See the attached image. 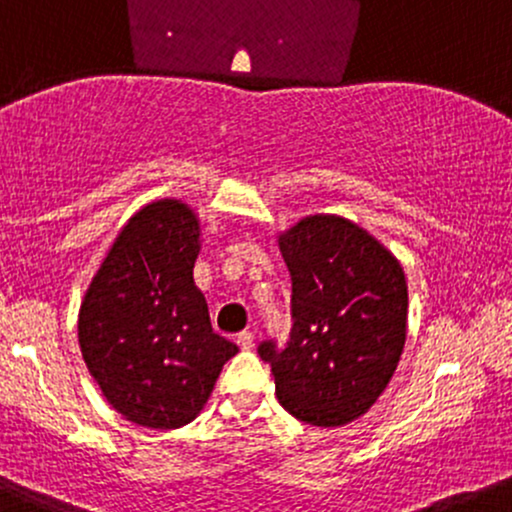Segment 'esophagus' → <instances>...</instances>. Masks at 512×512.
Returning <instances> with one entry per match:
<instances>
[{
    "label": "esophagus",
    "mask_w": 512,
    "mask_h": 512,
    "mask_svg": "<svg viewBox=\"0 0 512 512\" xmlns=\"http://www.w3.org/2000/svg\"><path fill=\"white\" fill-rule=\"evenodd\" d=\"M235 342H238L240 350H252V347H255V335H252L250 330H243V333L235 338Z\"/></svg>",
    "instance_id": "esophagus-1"
}]
</instances>
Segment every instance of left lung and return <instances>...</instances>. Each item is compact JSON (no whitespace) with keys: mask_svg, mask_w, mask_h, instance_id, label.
<instances>
[{"mask_svg":"<svg viewBox=\"0 0 512 512\" xmlns=\"http://www.w3.org/2000/svg\"><path fill=\"white\" fill-rule=\"evenodd\" d=\"M291 274L289 342H260L277 398L296 420L340 428L374 406L406 342L401 262L357 223L306 216L279 235Z\"/></svg>","mask_w":512,"mask_h":512,"instance_id":"obj_1","label":"left lung"}]
</instances>
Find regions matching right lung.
<instances>
[{
  "instance_id": "right-lung-1",
  "label": "right lung",
  "mask_w": 512,
  "mask_h": 512,
  "mask_svg": "<svg viewBox=\"0 0 512 512\" xmlns=\"http://www.w3.org/2000/svg\"><path fill=\"white\" fill-rule=\"evenodd\" d=\"M196 213L177 199L143 206L116 235L80 306L89 374L131 423L174 430L209 401L238 345L213 333L194 284Z\"/></svg>"
}]
</instances>
